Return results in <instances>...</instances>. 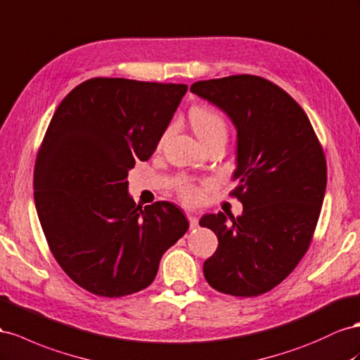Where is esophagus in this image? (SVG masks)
Masks as SVG:
<instances>
[{
  "mask_svg": "<svg viewBox=\"0 0 360 360\" xmlns=\"http://www.w3.org/2000/svg\"><path fill=\"white\" fill-rule=\"evenodd\" d=\"M188 219H189L191 229H197V226H198V218H197L195 215H192V213H188Z\"/></svg>",
  "mask_w": 360,
  "mask_h": 360,
  "instance_id": "obj_1",
  "label": "esophagus"
}]
</instances>
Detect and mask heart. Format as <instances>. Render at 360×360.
Masks as SVG:
<instances>
[{"mask_svg": "<svg viewBox=\"0 0 360 360\" xmlns=\"http://www.w3.org/2000/svg\"><path fill=\"white\" fill-rule=\"evenodd\" d=\"M189 118L193 131H195V134L202 142H206L217 134H226L227 129L224 118L217 110L210 108H204V105L193 108L189 113ZM180 193L181 198L188 202H193L200 198V189L189 183L181 184Z\"/></svg>", "mask_w": 360, "mask_h": 360, "instance_id": "1", "label": "heart"}]
</instances>
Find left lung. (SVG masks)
I'll return each mask as SVG.
<instances>
[{"label": "left lung", "mask_w": 360, "mask_h": 360, "mask_svg": "<svg viewBox=\"0 0 360 360\" xmlns=\"http://www.w3.org/2000/svg\"><path fill=\"white\" fill-rule=\"evenodd\" d=\"M191 92L235 125L238 186L230 193L244 206L238 218L200 219L218 238L204 277L229 295L265 294L292 273L314 236L327 184L323 148L297 101L262 77L197 82Z\"/></svg>", "instance_id": "8db88e82"}]
</instances>
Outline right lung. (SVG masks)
<instances>
[{
    "mask_svg": "<svg viewBox=\"0 0 360 360\" xmlns=\"http://www.w3.org/2000/svg\"><path fill=\"white\" fill-rule=\"evenodd\" d=\"M186 84L91 79L59 104L34 168V204L53 256L77 285L124 297L153 283L188 231L168 201L136 206L127 176L148 160Z\"/></svg>",
    "mask_w": 360,
    "mask_h": 360,
    "instance_id": "add662e5",
    "label": "right lung"
}]
</instances>
